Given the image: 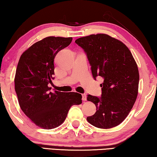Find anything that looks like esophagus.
<instances>
[{
    "instance_id": "obj_1",
    "label": "esophagus",
    "mask_w": 157,
    "mask_h": 157,
    "mask_svg": "<svg viewBox=\"0 0 157 157\" xmlns=\"http://www.w3.org/2000/svg\"><path fill=\"white\" fill-rule=\"evenodd\" d=\"M82 100H83V101H86L87 97H86V94H83V95H82Z\"/></svg>"
}]
</instances>
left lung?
I'll return each mask as SVG.
<instances>
[{
    "mask_svg": "<svg viewBox=\"0 0 157 157\" xmlns=\"http://www.w3.org/2000/svg\"><path fill=\"white\" fill-rule=\"evenodd\" d=\"M75 43L84 50L93 78L102 77V96L88 95L96 112L87 121L107 129L123 122L131 112L138 94L139 71L132 53L124 43L105 33L79 38Z\"/></svg>",
    "mask_w": 157,
    "mask_h": 157,
    "instance_id": "8db88e82",
    "label": "left lung"
}]
</instances>
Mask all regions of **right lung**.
<instances>
[{
	"label": "right lung",
	"instance_id": "1",
	"mask_svg": "<svg viewBox=\"0 0 157 157\" xmlns=\"http://www.w3.org/2000/svg\"><path fill=\"white\" fill-rule=\"evenodd\" d=\"M72 38L48 36L21 54L14 77V89L21 110L33 124L52 129L64 121L72 105H81L78 93L49 92L55 74V57L68 46Z\"/></svg>",
	"mask_w": 157,
	"mask_h": 157
}]
</instances>
